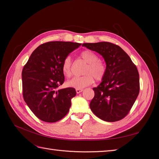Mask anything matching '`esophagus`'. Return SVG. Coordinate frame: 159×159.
Here are the masks:
<instances>
[{
	"instance_id": "1",
	"label": "esophagus",
	"mask_w": 159,
	"mask_h": 159,
	"mask_svg": "<svg viewBox=\"0 0 159 159\" xmlns=\"http://www.w3.org/2000/svg\"><path fill=\"white\" fill-rule=\"evenodd\" d=\"M75 91H76V93H81V92H82L83 89H76Z\"/></svg>"
}]
</instances>
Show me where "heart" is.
I'll return each mask as SVG.
<instances>
[{"mask_svg":"<svg viewBox=\"0 0 159 159\" xmlns=\"http://www.w3.org/2000/svg\"><path fill=\"white\" fill-rule=\"evenodd\" d=\"M81 57L88 63L84 74L85 75L74 77L67 81V85L75 89H83L92 84L94 78L96 81H101L106 74V66L103 62L99 60L98 56L90 50H85L81 53ZM62 71L67 76L71 75V58L70 56H66L62 64Z\"/></svg>","mask_w":159,"mask_h":159,"instance_id":"b5f03b06","label":"heart"}]
</instances>
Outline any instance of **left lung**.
I'll return each instance as SVG.
<instances>
[{
    "instance_id": "1",
    "label": "left lung",
    "mask_w": 159,
    "mask_h": 159,
    "mask_svg": "<svg viewBox=\"0 0 159 159\" xmlns=\"http://www.w3.org/2000/svg\"><path fill=\"white\" fill-rule=\"evenodd\" d=\"M82 46L102 55L106 74L97 88L89 107L99 119L115 122L124 118L135 102L140 89L136 66L121 47L107 42L84 43Z\"/></svg>"
}]
</instances>
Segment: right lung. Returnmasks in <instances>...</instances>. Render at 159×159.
<instances>
[{"instance_id":"add662e5","label":"right lung","mask_w":159,"mask_h":159,"mask_svg":"<svg viewBox=\"0 0 159 159\" xmlns=\"http://www.w3.org/2000/svg\"><path fill=\"white\" fill-rule=\"evenodd\" d=\"M80 45L71 42L44 43L32 53L24 66V99L33 113L43 121H58L69 111L75 89L57 88L64 82L62 71L64 58Z\"/></svg>"}]
</instances>
